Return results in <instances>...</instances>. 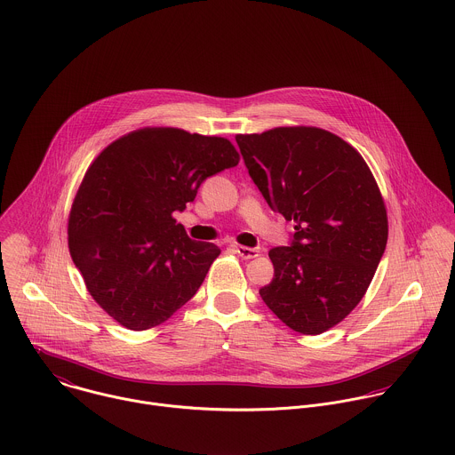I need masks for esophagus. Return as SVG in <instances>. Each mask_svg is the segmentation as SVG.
I'll return each mask as SVG.
<instances>
[{"instance_id":"esophagus-1","label":"esophagus","mask_w":455,"mask_h":455,"mask_svg":"<svg viewBox=\"0 0 455 455\" xmlns=\"http://www.w3.org/2000/svg\"><path fill=\"white\" fill-rule=\"evenodd\" d=\"M235 253L243 259H255L259 257V250L257 248H248V246H235Z\"/></svg>"}]
</instances>
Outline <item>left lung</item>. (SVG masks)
Listing matches in <instances>:
<instances>
[{"instance_id": "obj_1", "label": "left lung", "mask_w": 455, "mask_h": 455, "mask_svg": "<svg viewBox=\"0 0 455 455\" xmlns=\"http://www.w3.org/2000/svg\"><path fill=\"white\" fill-rule=\"evenodd\" d=\"M267 205L294 221L291 246L269 251L275 278L260 298L291 330L319 335L365 296L388 241L378 182L347 141L319 127L237 134Z\"/></svg>"}]
</instances>
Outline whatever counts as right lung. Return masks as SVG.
I'll return each instance as SVG.
<instances>
[{"mask_svg":"<svg viewBox=\"0 0 455 455\" xmlns=\"http://www.w3.org/2000/svg\"><path fill=\"white\" fill-rule=\"evenodd\" d=\"M237 163L227 138L145 127L90 164L70 209L68 250L90 296L118 324L154 328L196 294L221 250L189 239L173 212Z\"/></svg>","mask_w":455,"mask_h":455,"instance_id":"add662e5","label":"right lung"}]
</instances>
